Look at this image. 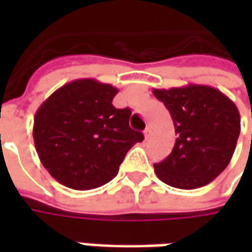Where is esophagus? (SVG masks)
I'll return each instance as SVG.
<instances>
[{
	"label": "esophagus",
	"mask_w": 252,
	"mask_h": 252,
	"mask_svg": "<svg viewBox=\"0 0 252 252\" xmlns=\"http://www.w3.org/2000/svg\"><path fill=\"white\" fill-rule=\"evenodd\" d=\"M150 136H151V128H150V126H147V128L144 129V137H146V139H148Z\"/></svg>",
	"instance_id": "1"
}]
</instances>
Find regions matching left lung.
Returning <instances> with one entry per match:
<instances>
[{"mask_svg":"<svg viewBox=\"0 0 252 252\" xmlns=\"http://www.w3.org/2000/svg\"><path fill=\"white\" fill-rule=\"evenodd\" d=\"M169 109L175 140L167 158L154 164L158 178L177 189H197L221 174L240 133V115L220 90L205 85L154 89Z\"/></svg>","mask_w":252,"mask_h":252,"instance_id":"obj_1","label":"left lung"}]
</instances>
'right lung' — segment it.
<instances>
[{"instance_id":"obj_1","label":"right lung","mask_w":252,"mask_h":252,"mask_svg":"<svg viewBox=\"0 0 252 252\" xmlns=\"http://www.w3.org/2000/svg\"><path fill=\"white\" fill-rule=\"evenodd\" d=\"M117 89L95 79L59 88L36 110L33 140L40 162L62 185L95 189L115 178L128 150L143 142L131 110L116 109Z\"/></svg>"}]
</instances>
